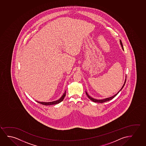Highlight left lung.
<instances>
[{"instance_id":"obj_1","label":"left lung","mask_w":146,"mask_h":146,"mask_svg":"<svg viewBox=\"0 0 146 146\" xmlns=\"http://www.w3.org/2000/svg\"><path fill=\"white\" fill-rule=\"evenodd\" d=\"M120 44H121V46H122V49L124 50L123 45H122V42H121V40H120ZM126 79H125V82H124V85H123V86H122V87L121 88V89L120 90V91H119V92H118L116 94H115V95H114L113 96H112V97H110V98H106V99H103V100H96V99H94V98H92V97H90V96L88 94V93H87V92H86V95H87V96L89 98V99H90L91 100H92V101L94 102H99V103H103V102H108L109 100H111L112 99H113L114 98L116 97V95H117L119 93L120 91H121V90L123 89V88L124 87V86L125 85V83H126Z\"/></svg>"}]
</instances>
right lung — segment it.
Returning <instances> with one entry per match:
<instances>
[{
  "mask_svg": "<svg viewBox=\"0 0 146 146\" xmlns=\"http://www.w3.org/2000/svg\"><path fill=\"white\" fill-rule=\"evenodd\" d=\"M65 96H66V91H65V93L63 94L62 96L61 97L60 99H59L58 100L54 101V102H38V101H36V102L39 103V104H40L44 105V106H48V105H53V104H58L61 102L63 100V99H64V97H65Z\"/></svg>",
  "mask_w": 146,
  "mask_h": 146,
  "instance_id": "1",
  "label": "right lung"
}]
</instances>
